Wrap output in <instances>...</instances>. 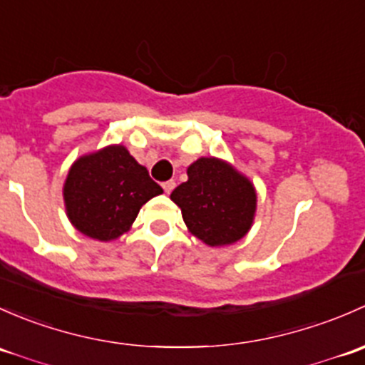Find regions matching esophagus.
Here are the masks:
<instances>
[{
	"label": "esophagus",
	"instance_id": "34e87169",
	"mask_svg": "<svg viewBox=\"0 0 365 365\" xmlns=\"http://www.w3.org/2000/svg\"><path fill=\"white\" fill-rule=\"evenodd\" d=\"M161 186H163V191H165V193H170V191L172 190H174V187H175V181H167V182H163V184H161Z\"/></svg>",
	"mask_w": 365,
	"mask_h": 365
}]
</instances>
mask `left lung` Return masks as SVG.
<instances>
[{"mask_svg": "<svg viewBox=\"0 0 365 365\" xmlns=\"http://www.w3.org/2000/svg\"><path fill=\"white\" fill-rule=\"evenodd\" d=\"M187 181L170 198L182 212L191 235L210 247L237 242L251 230L257 190L250 178L221 158H198L187 167Z\"/></svg>", "mask_w": 365, "mask_h": 365, "instance_id": "1", "label": "left lung"}]
</instances>
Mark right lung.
Returning a JSON list of instances; mask_svg holds the SVG:
<instances>
[{"mask_svg":"<svg viewBox=\"0 0 365 365\" xmlns=\"http://www.w3.org/2000/svg\"><path fill=\"white\" fill-rule=\"evenodd\" d=\"M163 193L123 144L78 156L63 184L66 216L77 232L100 242L125 235L145 202Z\"/></svg>","mask_w":365,"mask_h":365,"instance_id":"1","label":"right lung"}]
</instances>
